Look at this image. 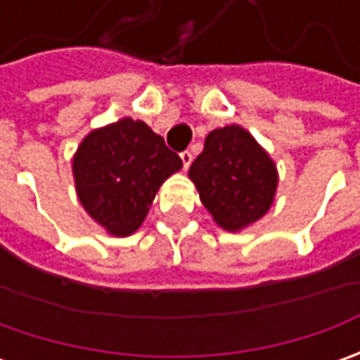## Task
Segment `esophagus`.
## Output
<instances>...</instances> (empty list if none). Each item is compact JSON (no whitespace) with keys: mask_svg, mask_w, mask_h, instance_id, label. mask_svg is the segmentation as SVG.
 <instances>
[{"mask_svg":"<svg viewBox=\"0 0 360 360\" xmlns=\"http://www.w3.org/2000/svg\"><path fill=\"white\" fill-rule=\"evenodd\" d=\"M180 160H182V166H184V168H188V166L192 164V152L184 150V152L180 154Z\"/></svg>","mask_w":360,"mask_h":360,"instance_id":"1","label":"esophagus"}]
</instances>
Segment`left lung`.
Listing matches in <instances>:
<instances>
[{
  "mask_svg": "<svg viewBox=\"0 0 360 360\" xmlns=\"http://www.w3.org/2000/svg\"><path fill=\"white\" fill-rule=\"evenodd\" d=\"M202 204L220 229L236 232L260 220L274 202L278 172L250 131L216 128L188 170Z\"/></svg>",
  "mask_w": 360,
  "mask_h": 360,
  "instance_id": "obj_1",
  "label": "left lung"
}]
</instances>
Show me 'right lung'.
Here are the masks:
<instances>
[{
	"mask_svg": "<svg viewBox=\"0 0 360 360\" xmlns=\"http://www.w3.org/2000/svg\"><path fill=\"white\" fill-rule=\"evenodd\" d=\"M182 160L142 120L122 118L91 130L72 162L77 198L84 210L112 236H130L166 178Z\"/></svg>",
	"mask_w": 360,
	"mask_h": 360,
	"instance_id": "right-lung-1",
	"label": "right lung"
}]
</instances>
